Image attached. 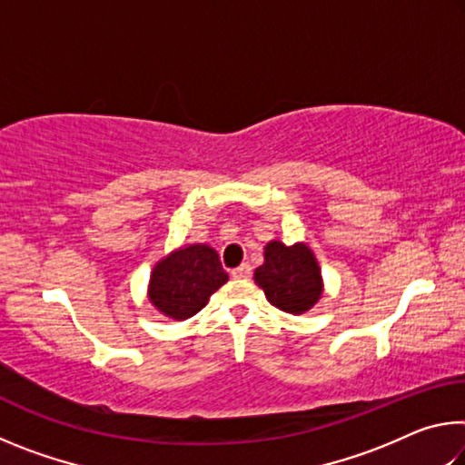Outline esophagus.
<instances>
[{"label":"esophagus","mask_w":465,"mask_h":465,"mask_svg":"<svg viewBox=\"0 0 465 465\" xmlns=\"http://www.w3.org/2000/svg\"><path fill=\"white\" fill-rule=\"evenodd\" d=\"M252 274V266L248 262H243L242 266H238V269L232 271V277L233 279H248Z\"/></svg>","instance_id":"obj_1"}]
</instances>
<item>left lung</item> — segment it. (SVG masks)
Here are the masks:
<instances>
[{"label": "left lung", "mask_w": 465, "mask_h": 465, "mask_svg": "<svg viewBox=\"0 0 465 465\" xmlns=\"http://www.w3.org/2000/svg\"><path fill=\"white\" fill-rule=\"evenodd\" d=\"M254 282L271 305L293 316L310 312L324 293L318 258L303 242L293 246H285L281 240L266 243L264 262L254 271Z\"/></svg>", "instance_id": "left-lung-1"}]
</instances>
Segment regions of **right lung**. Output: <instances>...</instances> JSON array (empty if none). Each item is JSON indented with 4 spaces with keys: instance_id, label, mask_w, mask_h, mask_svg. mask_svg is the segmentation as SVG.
<instances>
[{
    "instance_id": "obj_1",
    "label": "right lung",
    "mask_w": 465,
    "mask_h": 465,
    "mask_svg": "<svg viewBox=\"0 0 465 465\" xmlns=\"http://www.w3.org/2000/svg\"><path fill=\"white\" fill-rule=\"evenodd\" d=\"M227 279L213 248L207 243H188L155 262L147 299L162 316L183 322L199 313Z\"/></svg>"
}]
</instances>
